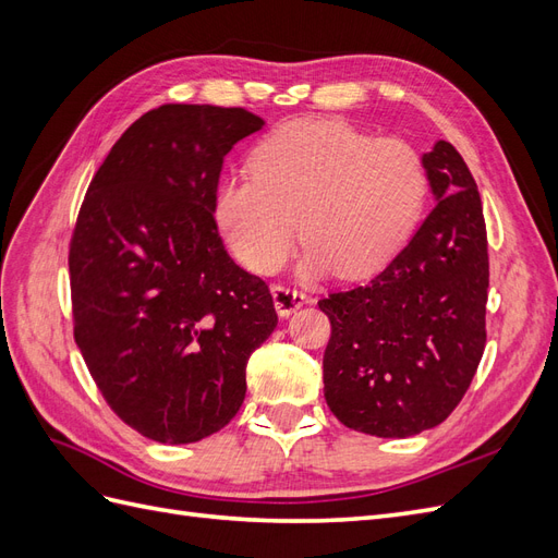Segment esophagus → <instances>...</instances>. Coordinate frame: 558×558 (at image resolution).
Wrapping results in <instances>:
<instances>
[{
	"instance_id": "obj_1",
	"label": "esophagus",
	"mask_w": 558,
	"mask_h": 558,
	"mask_svg": "<svg viewBox=\"0 0 558 558\" xmlns=\"http://www.w3.org/2000/svg\"><path fill=\"white\" fill-rule=\"evenodd\" d=\"M272 298H275L277 314L281 318L291 316L295 310H300L302 305H307V302H312V298L307 293H302L298 289H291V286H281V283L272 286Z\"/></svg>"
}]
</instances>
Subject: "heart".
<instances>
[{
    "mask_svg": "<svg viewBox=\"0 0 558 558\" xmlns=\"http://www.w3.org/2000/svg\"><path fill=\"white\" fill-rule=\"evenodd\" d=\"M248 172L216 193V223L253 272H275L302 230V272L369 277L410 242L428 195L426 167L402 140H373L337 118H302L251 148ZM301 223H296V218Z\"/></svg>",
    "mask_w": 558,
    "mask_h": 558,
    "instance_id": "obj_1",
    "label": "heart"
}]
</instances>
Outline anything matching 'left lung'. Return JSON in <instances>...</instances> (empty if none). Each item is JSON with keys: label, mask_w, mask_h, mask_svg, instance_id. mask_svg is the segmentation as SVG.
<instances>
[{"label": "left lung", "mask_w": 558, "mask_h": 558, "mask_svg": "<svg viewBox=\"0 0 558 558\" xmlns=\"http://www.w3.org/2000/svg\"><path fill=\"white\" fill-rule=\"evenodd\" d=\"M437 205L365 286L330 293L324 396L351 430L410 437L459 408L486 347L488 251L477 183L449 142L424 156Z\"/></svg>", "instance_id": "1"}]
</instances>
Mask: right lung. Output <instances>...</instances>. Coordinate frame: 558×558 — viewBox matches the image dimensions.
<instances>
[{
    "mask_svg": "<svg viewBox=\"0 0 558 558\" xmlns=\"http://www.w3.org/2000/svg\"><path fill=\"white\" fill-rule=\"evenodd\" d=\"M263 118L162 105L95 172L70 240L74 340L132 430L189 445L228 426L246 363L277 326L267 283L234 263L214 207L228 150Z\"/></svg>",
    "mask_w": 558,
    "mask_h": 558,
    "instance_id": "add662e5",
    "label": "right lung"
}]
</instances>
